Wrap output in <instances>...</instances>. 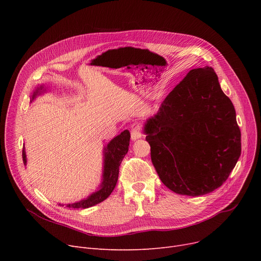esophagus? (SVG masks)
Wrapping results in <instances>:
<instances>
[{
  "label": "esophagus",
  "mask_w": 261,
  "mask_h": 261,
  "mask_svg": "<svg viewBox=\"0 0 261 261\" xmlns=\"http://www.w3.org/2000/svg\"><path fill=\"white\" fill-rule=\"evenodd\" d=\"M143 136V131H142V126L139 122H133L131 125V139L133 141L139 140Z\"/></svg>",
  "instance_id": "obj_1"
}]
</instances>
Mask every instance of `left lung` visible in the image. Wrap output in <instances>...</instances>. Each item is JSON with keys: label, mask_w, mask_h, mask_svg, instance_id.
<instances>
[{"label": "left lung", "mask_w": 261, "mask_h": 261, "mask_svg": "<svg viewBox=\"0 0 261 261\" xmlns=\"http://www.w3.org/2000/svg\"><path fill=\"white\" fill-rule=\"evenodd\" d=\"M145 133L161 181L179 195L219 188L241 154L235 108L210 66L188 72L147 120Z\"/></svg>", "instance_id": "1"}]
</instances>
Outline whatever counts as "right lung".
<instances>
[{"label": "right lung", "mask_w": 261, "mask_h": 261, "mask_svg": "<svg viewBox=\"0 0 261 261\" xmlns=\"http://www.w3.org/2000/svg\"><path fill=\"white\" fill-rule=\"evenodd\" d=\"M38 91H36L33 95V99L37 95ZM130 143V132L128 130L122 131L116 138H114L111 142L109 143L107 148L105 149V169H103V181L101 187L98 191L87 198L86 200H82L80 202L74 204H67L66 207H73V208H88L94 205L98 204L106 200L116 186L117 179H118V172H119V165L120 163L128 152ZM22 158L24 164H26V155H25V149L23 147L22 150Z\"/></svg>", "instance_id": "1"}]
</instances>
